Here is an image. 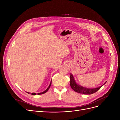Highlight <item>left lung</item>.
<instances>
[{
    "label": "left lung",
    "instance_id": "left-lung-1",
    "mask_svg": "<svg viewBox=\"0 0 120 120\" xmlns=\"http://www.w3.org/2000/svg\"><path fill=\"white\" fill-rule=\"evenodd\" d=\"M70 80H71L70 81V86H71V89L75 92L84 94V95H90V94L95 93L97 92L98 90H99L101 88V87L103 86H103L99 87V88H95V89H88V88H84V87L81 86H80L78 85V84H77V83L75 82L74 78L73 77V76H72V74H71ZM106 82H105V83H106Z\"/></svg>",
    "mask_w": 120,
    "mask_h": 120
}]
</instances>
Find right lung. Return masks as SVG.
<instances>
[{"instance_id":"right-lung-1","label":"right lung","mask_w":120,"mask_h":120,"mask_svg":"<svg viewBox=\"0 0 120 120\" xmlns=\"http://www.w3.org/2000/svg\"><path fill=\"white\" fill-rule=\"evenodd\" d=\"M51 83H52V82H50V85H49V87L48 88V89H47L45 90L44 92H42V93H38V95H41V94H45V93L47 91H48V90H49V88H50V86H51ZM28 94H30V93H27ZM32 95H36V94L35 93H31V94Z\"/></svg>"}]
</instances>
